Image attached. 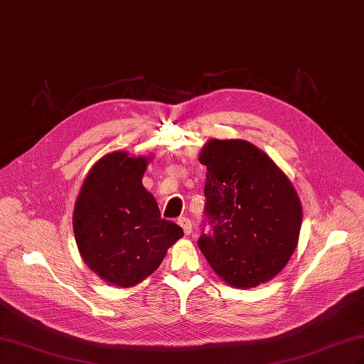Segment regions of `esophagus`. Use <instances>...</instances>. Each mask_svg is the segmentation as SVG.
Listing matches in <instances>:
<instances>
[{
    "label": "esophagus",
    "instance_id": "esophagus-1",
    "mask_svg": "<svg viewBox=\"0 0 364 364\" xmlns=\"http://www.w3.org/2000/svg\"><path fill=\"white\" fill-rule=\"evenodd\" d=\"M178 223H179V226L183 229L185 235H190V234H191V228H193V225H191V220H190V218L181 217V218L178 220Z\"/></svg>",
    "mask_w": 364,
    "mask_h": 364
}]
</instances>
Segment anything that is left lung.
Here are the masks:
<instances>
[{
  "label": "left lung",
  "instance_id": "1",
  "mask_svg": "<svg viewBox=\"0 0 364 364\" xmlns=\"http://www.w3.org/2000/svg\"><path fill=\"white\" fill-rule=\"evenodd\" d=\"M206 167L205 218L197 241L225 282L249 289L270 281L297 246L302 206L291 182L266 153L243 139H211L200 151Z\"/></svg>",
  "mask_w": 364,
  "mask_h": 364
}]
</instances>
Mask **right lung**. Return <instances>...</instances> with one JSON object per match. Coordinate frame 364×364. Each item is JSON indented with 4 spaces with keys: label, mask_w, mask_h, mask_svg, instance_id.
Segmentation results:
<instances>
[{
    "label": "right lung",
    "mask_w": 364,
    "mask_h": 364,
    "mask_svg": "<svg viewBox=\"0 0 364 364\" xmlns=\"http://www.w3.org/2000/svg\"><path fill=\"white\" fill-rule=\"evenodd\" d=\"M150 158L112 151L87 173L73 215L86 266L109 284L134 287L155 272L183 230L161 218L142 174Z\"/></svg>",
    "instance_id": "obj_1"
}]
</instances>
